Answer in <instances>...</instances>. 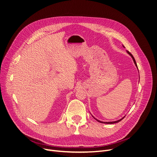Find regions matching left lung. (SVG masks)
<instances>
[{
  "label": "left lung",
  "mask_w": 157,
  "mask_h": 157,
  "mask_svg": "<svg viewBox=\"0 0 157 157\" xmlns=\"http://www.w3.org/2000/svg\"><path fill=\"white\" fill-rule=\"evenodd\" d=\"M122 47H124V45H122ZM127 52H128V54H129V55H130V56L132 57V60H133V61H134V64L136 65V66L137 67V68H138V66H137V64H136V60H135V59H134V57L132 56V55L129 52H128V50H127ZM93 117L97 121H98V122H101V123H103V124H114V123H117V122H119V121H122L124 117H125V116L124 117H123L122 119H119V120H118V121H113V122H103V121H99V120H98V119H97L96 118H95L93 116Z\"/></svg>",
  "instance_id": "left-lung-1"
}]
</instances>
